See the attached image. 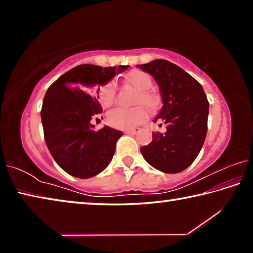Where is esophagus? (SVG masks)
Masks as SVG:
<instances>
[{
  "label": "esophagus",
  "mask_w": 253,
  "mask_h": 253,
  "mask_svg": "<svg viewBox=\"0 0 253 253\" xmlns=\"http://www.w3.org/2000/svg\"><path fill=\"white\" fill-rule=\"evenodd\" d=\"M139 131V128L138 127H135V128H130V129H126L125 132L126 134H131V135H135L137 132Z\"/></svg>",
  "instance_id": "esophagus-1"
}]
</instances>
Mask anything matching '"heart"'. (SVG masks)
<instances>
[{"mask_svg":"<svg viewBox=\"0 0 253 253\" xmlns=\"http://www.w3.org/2000/svg\"><path fill=\"white\" fill-rule=\"evenodd\" d=\"M127 83L138 90V95L136 98L137 104L146 105L148 108H155L158 104V97L152 92L151 89L153 80L151 76L146 72L135 70L127 76ZM117 87L114 81H109L105 85H102L99 91V98L101 104L104 106H111L116 101ZM147 109L144 106L139 105L134 108H124V107H116L111 109L107 114V122L114 128L119 129H130L143 124L147 119Z\"/></svg>","mask_w":253,"mask_h":253,"instance_id":"1","label":"heart"}]
</instances>
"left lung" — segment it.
Wrapping results in <instances>:
<instances>
[{"instance_id": "obj_1", "label": "left lung", "mask_w": 253, "mask_h": 253, "mask_svg": "<svg viewBox=\"0 0 253 253\" xmlns=\"http://www.w3.org/2000/svg\"><path fill=\"white\" fill-rule=\"evenodd\" d=\"M160 85L163 108L154 122L162 121L166 131L153 132L151 144L140 147L153 168L179 173L198 157L208 131L209 101L202 85L182 68L157 59L138 66ZM162 125V124H161Z\"/></svg>"}]
</instances>
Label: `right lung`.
Here are the masks:
<instances>
[{
	"label": "right lung",
	"instance_id": "obj_1",
	"mask_svg": "<svg viewBox=\"0 0 253 253\" xmlns=\"http://www.w3.org/2000/svg\"><path fill=\"white\" fill-rule=\"evenodd\" d=\"M127 68L80 65L46 90L41 109L45 144L57 164L72 176H95L113 158L123 132L107 126L93 130L90 121L101 114L102 108L99 97L91 95L88 88L107 84Z\"/></svg>",
	"mask_w": 253,
	"mask_h": 253
}]
</instances>
